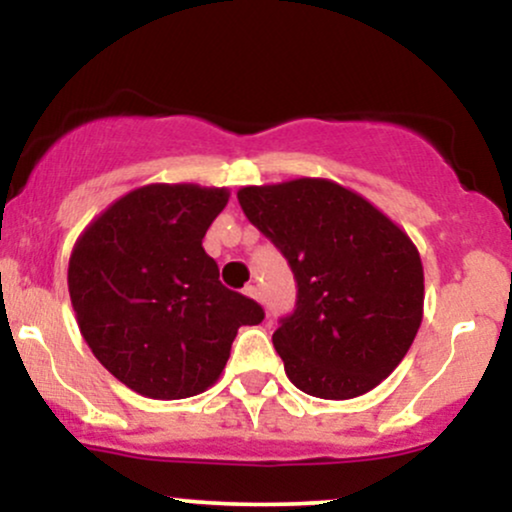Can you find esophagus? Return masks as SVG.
<instances>
[{
  "instance_id": "1",
  "label": "esophagus",
  "mask_w": 512,
  "mask_h": 512,
  "mask_svg": "<svg viewBox=\"0 0 512 512\" xmlns=\"http://www.w3.org/2000/svg\"><path fill=\"white\" fill-rule=\"evenodd\" d=\"M245 296H250L252 301H262V293H260V289H257L255 284H250V286H245Z\"/></svg>"
}]
</instances>
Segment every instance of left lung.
Returning <instances> with one entry per match:
<instances>
[{"instance_id":"obj_1","label":"left lung","mask_w":512,"mask_h":512,"mask_svg":"<svg viewBox=\"0 0 512 512\" xmlns=\"http://www.w3.org/2000/svg\"><path fill=\"white\" fill-rule=\"evenodd\" d=\"M238 202L298 281L296 310L272 337L291 383L320 399L378 387L424 320V264L411 238L327 178L240 187Z\"/></svg>"}]
</instances>
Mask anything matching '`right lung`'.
<instances>
[{
	"label": "right lung",
	"instance_id": "add662e5",
	"mask_svg": "<svg viewBox=\"0 0 512 512\" xmlns=\"http://www.w3.org/2000/svg\"><path fill=\"white\" fill-rule=\"evenodd\" d=\"M228 197L226 187L151 182L76 238L67 284L81 337L139 395H199L226 368L238 327L262 322L260 305L226 289L202 248Z\"/></svg>",
	"mask_w": 512,
	"mask_h": 512
}]
</instances>
